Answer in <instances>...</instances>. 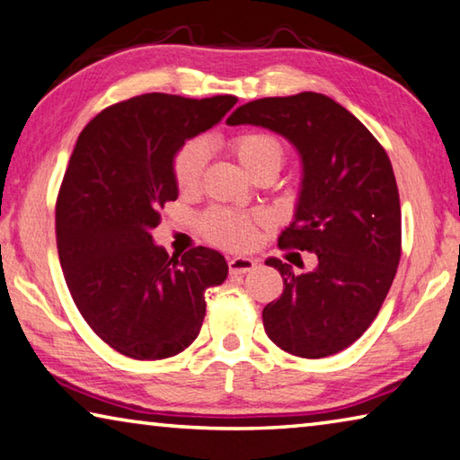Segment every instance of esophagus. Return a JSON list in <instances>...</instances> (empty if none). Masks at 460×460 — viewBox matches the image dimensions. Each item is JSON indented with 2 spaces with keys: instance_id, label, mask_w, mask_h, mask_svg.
Wrapping results in <instances>:
<instances>
[{
  "instance_id": "esophagus-1",
  "label": "esophagus",
  "mask_w": 460,
  "mask_h": 460,
  "mask_svg": "<svg viewBox=\"0 0 460 460\" xmlns=\"http://www.w3.org/2000/svg\"><path fill=\"white\" fill-rule=\"evenodd\" d=\"M256 267L254 259H248V256H232L228 259V269L232 275H244V272H251Z\"/></svg>"
}]
</instances>
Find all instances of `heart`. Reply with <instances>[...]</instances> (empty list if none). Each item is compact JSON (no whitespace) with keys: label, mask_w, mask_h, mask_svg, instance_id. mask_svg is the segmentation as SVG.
Wrapping results in <instances>:
<instances>
[{"label":"heart","mask_w":460,"mask_h":460,"mask_svg":"<svg viewBox=\"0 0 460 460\" xmlns=\"http://www.w3.org/2000/svg\"><path fill=\"white\" fill-rule=\"evenodd\" d=\"M240 164L251 175L259 172H277L283 165L285 149L277 137L267 133H243L232 139ZM208 143L204 139L185 141L175 151L172 172L177 188L193 191L201 181L208 164ZM204 232L212 243L226 248H246L254 243L256 226L252 217L230 212V209H214L204 217Z\"/></svg>","instance_id":"b5f03b06"}]
</instances>
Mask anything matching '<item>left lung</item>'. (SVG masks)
<instances>
[{
  "label": "left lung",
  "instance_id": "8db88e82",
  "mask_svg": "<svg viewBox=\"0 0 460 460\" xmlns=\"http://www.w3.org/2000/svg\"><path fill=\"white\" fill-rule=\"evenodd\" d=\"M226 123L269 128L301 157L295 216L279 246L315 252L317 267L296 275L291 264L267 259L285 288L262 311L264 332L299 358L349 348L376 319L400 262V196L388 153L359 119L319 93L246 102Z\"/></svg>",
  "mask_w": 460,
  "mask_h": 460
}]
</instances>
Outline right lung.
<instances>
[{
	"mask_svg": "<svg viewBox=\"0 0 460 460\" xmlns=\"http://www.w3.org/2000/svg\"><path fill=\"white\" fill-rule=\"evenodd\" d=\"M236 101L149 93L104 109L78 135L56 201V244L80 315L127 358L183 351L201 329L206 288L228 277L217 251L198 246L177 259L151 230L180 193L175 151Z\"/></svg>",
	"mask_w": 460,
	"mask_h": 460,
	"instance_id": "1",
	"label": "right lung"
}]
</instances>
